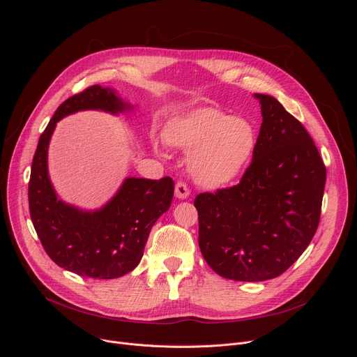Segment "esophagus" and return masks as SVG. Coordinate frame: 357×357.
Masks as SVG:
<instances>
[{
  "mask_svg": "<svg viewBox=\"0 0 357 357\" xmlns=\"http://www.w3.org/2000/svg\"><path fill=\"white\" fill-rule=\"evenodd\" d=\"M175 195L179 199H186L189 196V188L186 186V183H183L181 181L176 182V185H175Z\"/></svg>",
  "mask_w": 357,
  "mask_h": 357,
  "instance_id": "esophagus-1",
  "label": "esophagus"
}]
</instances>
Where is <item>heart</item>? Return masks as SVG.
I'll return each instance as SVG.
<instances>
[{"label":"heart","instance_id":"b5f03b06","mask_svg":"<svg viewBox=\"0 0 357 357\" xmlns=\"http://www.w3.org/2000/svg\"><path fill=\"white\" fill-rule=\"evenodd\" d=\"M168 142L188 155V169L203 186L218 188L240 175L257 145L250 121L218 109H197L172 121Z\"/></svg>","mask_w":357,"mask_h":357}]
</instances>
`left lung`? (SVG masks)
<instances>
[{"label": "left lung", "instance_id": "obj_1", "mask_svg": "<svg viewBox=\"0 0 357 357\" xmlns=\"http://www.w3.org/2000/svg\"><path fill=\"white\" fill-rule=\"evenodd\" d=\"M263 123L240 182L195 197L199 247L219 275L266 281L287 271L321 219L326 168L308 131L277 98L256 93Z\"/></svg>", "mask_w": 357, "mask_h": 357}]
</instances>
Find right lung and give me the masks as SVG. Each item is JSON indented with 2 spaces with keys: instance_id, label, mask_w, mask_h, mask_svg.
<instances>
[{
  "instance_id": "right-lung-1",
  "label": "right lung",
  "mask_w": 357,
  "mask_h": 357,
  "mask_svg": "<svg viewBox=\"0 0 357 357\" xmlns=\"http://www.w3.org/2000/svg\"><path fill=\"white\" fill-rule=\"evenodd\" d=\"M131 106L116 90L90 86L58 107L42 132L28 185L29 215L50 260L82 277L112 280L132 271L141 261L152 226L174 197V181L127 178L114 197L94 212L62 202L47 175V146L56 123L82 110L119 114Z\"/></svg>"
}]
</instances>
